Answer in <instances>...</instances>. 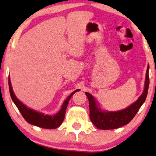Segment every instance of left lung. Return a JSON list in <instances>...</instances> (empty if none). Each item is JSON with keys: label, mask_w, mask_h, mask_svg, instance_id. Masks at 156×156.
<instances>
[{"label": "left lung", "mask_w": 156, "mask_h": 156, "mask_svg": "<svg viewBox=\"0 0 156 156\" xmlns=\"http://www.w3.org/2000/svg\"><path fill=\"white\" fill-rule=\"evenodd\" d=\"M149 64L146 72L144 91L140 97L131 105L122 110L117 112H108L102 110L100 104L92 94L85 92L89 100V117L92 122L98 129L112 130L120 128L128 124L135 117L138 111L145 101L149 88Z\"/></svg>", "instance_id": "obj_1"}]
</instances>
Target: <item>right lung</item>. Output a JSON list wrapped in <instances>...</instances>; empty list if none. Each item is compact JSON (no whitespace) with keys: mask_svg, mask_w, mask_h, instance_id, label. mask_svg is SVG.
<instances>
[{"mask_svg":"<svg viewBox=\"0 0 156 156\" xmlns=\"http://www.w3.org/2000/svg\"><path fill=\"white\" fill-rule=\"evenodd\" d=\"M9 92L12 101L15 103L23 118L29 124L36 125L39 128H45V129H55L62 125V122L64 121L68 103H69L71 97L74 94L75 92L79 91V89H76V91L71 93L70 95L64 101L59 112L56 113L55 115H48V114H44L43 113L37 112L34 109L28 108L26 105L23 104L22 102L18 100L12 89L9 76Z\"/></svg>","mask_w":156,"mask_h":156,"instance_id":"right-lung-1","label":"right lung"}]
</instances>
